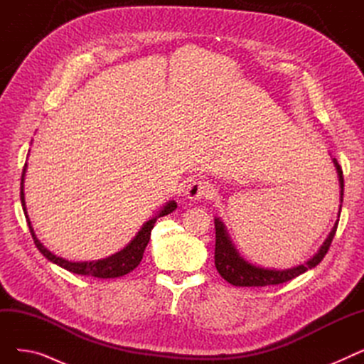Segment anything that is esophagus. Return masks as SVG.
<instances>
[{"label":"esophagus","mask_w":364,"mask_h":364,"mask_svg":"<svg viewBox=\"0 0 364 364\" xmlns=\"http://www.w3.org/2000/svg\"><path fill=\"white\" fill-rule=\"evenodd\" d=\"M213 192V187L208 181L203 180H192L186 188V198L188 200H200L202 198H208Z\"/></svg>","instance_id":"34e87169"}]
</instances>
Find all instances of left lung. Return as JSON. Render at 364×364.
Returning <instances> with one entry per match:
<instances>
[{
    "mask_svg": "<svg viewBox=\"0 0 364 364\" xmlns=\"http://www.w3.org/2000/svg\"><path fill=\"white\" fill-rule=\"evenodd\" d=\"M333 164L338 171V177H339V186H341V203H342V196H343V176H342V168L339 166L338 161L333 158ZM342 205H339L341 208ZM341 213V211H339ZM338 221L335 223L332 232L326 237V240L323 242L320 246V250L317 254L310 258L307 262H304L301 265L292 267V269H286V270H272V269H264V267L254 265L251 262H247L243 259L239 252L236 251L235 245L232 243L230 237H228V233L225 230V225L220 218H215V267L218 273L224 280L228 283H232L233 286H270V284H280L284 282H289L295 279L296 276L305 273L307 270L314 269V267L324 258V255L328 254L329 246L333 240V236L336 233V227Z\"/></svg>",
    "mask_w": 364,
    "mask_h": 364,
    "instance_id": "obj_1",
    "label": "left lung"
}]
</instances>
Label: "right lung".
I'll list each match as a JSON object with an SVG mask.
<instances>
[{
  "label": "right lung",
  "instance_id": "1",
  "mask_svg": "<svg viewBox=\"0 0 364 364\" xmlns=\"http://www.w3.org/2000/svg\"><path fill=\"white\" fill-rule=\"evenodd\" d=\"M26 166L28 164H25L23 166V171H22V183H21V200H22V206H23V213H25V217H26V221H28V225H29V230H31V235H32V239H33V243L36 245L38 250H40V252L51 262L57 264L59 267H62V269L70 272V273H75V274H81V276H92V277H99V279H114V277H121V276H125L128 274L129 272H132L136 267L140 264L141 258H143V254H144V250L146 246L150 240V233H151V228L153 225H155L156 220L159 217H164V215H168L171 214L172 211H176L177 209V203L176 200H169L162 209L161 213L153 217L151 220L146 221L143 224V227L140 228V232L136 235V237H134L124 250H121L119 252L113 254L107 258H103V259H97V261H84V262H72V261H68L65 258H60V257H55L54 254H51L47 247L38 240V237L35 236V232L33 228L31 225V220L28 217V213H26V205H25V193H23V181H25V174H26Z\"/></svg>",
  "mask_w": 364,
  "mask_h": 364
}]
</instances>
